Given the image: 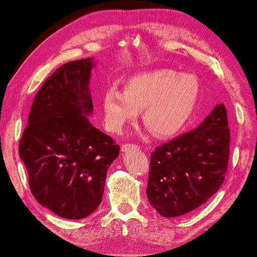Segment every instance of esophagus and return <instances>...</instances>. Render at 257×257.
Here are the masks:
<instances>
[{
	"mask_svg": "<svg viewBox=\"0 0 257 257\" xmlns=\"http://www.w3.org/2000/svg\"><path fill=\"white\" fill-rule=\"evenodd\" d=\"M135 147H138V146H135V145H129V144H124V145H122L121 151H122V152H128L129 149L135 148Z\"/></svg>",
	"mask_w": 257,
	"mask_h": 257,
	"instance_id": "esophagus-1",
	"label": "esophagus"
}]
</instances>
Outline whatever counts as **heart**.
I'll use <instances>...</instances> for the list:
<instances>
[{
    "label": "heart",
    "mask_w": 257,
    "mask_h": 257,
    "mask_svg": "<svg viewBox=\"0 0 257 257\" xmlns=\"http://www.w3.org/2000/svg\"><path fill=\"white\" fill-rule=\"evenodd\" d=\"M199 96V83L192 74L155 69L134 74L123 91L110 89L103 97V112L109 131L121 133L138 117L153 134L174 135L191 116Z\"/></svg>",
    "instance_id": "heart-1"
}]
</instances>
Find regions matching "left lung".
Listing matches in <instances>:
<instances>
[{
    "label": "left lung",
    "mask_w": 257,
    "mask_h": 257,
    "mask_svg": "<svg viewBox=\"0 0 257 257\" xmlns=\"http://www.w3.org/2000/svg\"><path fill=\"white\" fill-rule=\"evenodd\" d=\"M229 154L230 129L220 103L194 131L153 151L146 190L149 204L167 218L196 210L219 190Z\"/></svg>",
    "instance_id": "1"
}]
</instances>
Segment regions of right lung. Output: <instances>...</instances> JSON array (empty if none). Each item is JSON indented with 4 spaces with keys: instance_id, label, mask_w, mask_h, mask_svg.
<instances>
[{
    "instance_id": "obj_1",
    "label": "right lung",
    "mask_w": 257,
    "mask_h": 257,
    "mask_svg": "<svg viewBox=\"0 0 257 257\" xmlns=\"http://www.w3.org/2000/svg\"><path fill=\"white\" fill-rule=\"evenodd\" d=\"M92 58L69 61L48 77L29 111L19 153L39 204L67 219L85 218L102 201L119 146L89 121Z\"/></svg>"
}]
</instances>
